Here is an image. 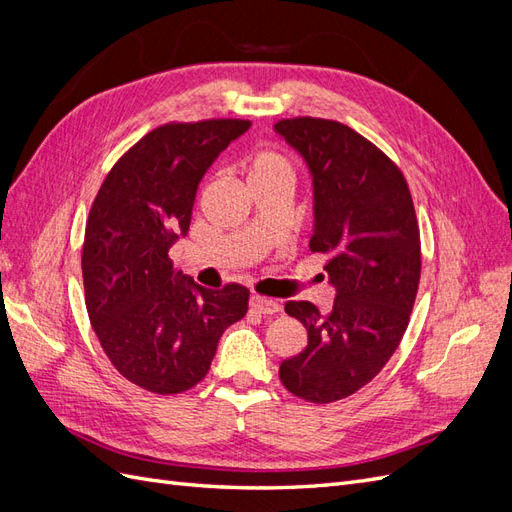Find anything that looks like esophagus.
<instances>
[{
    "label": "esophagus",
    "instance_id": "obj_1",
    "mask_svg": "<svg viewBox=\"0 0 512 512\" xmlns=\"http://www.w3.org/2000/svg\"><path fill=\"white\" fill-rule=\"evenodd\" d=\"M250 305L254 312L258 314H265V316H271V314H277L282 309V305L277 303L275 299H269V297H262V294H252L250 299Z\"/></svg>",
    "mask_w": 512,
    "mask_h": 512
}]
</instances>
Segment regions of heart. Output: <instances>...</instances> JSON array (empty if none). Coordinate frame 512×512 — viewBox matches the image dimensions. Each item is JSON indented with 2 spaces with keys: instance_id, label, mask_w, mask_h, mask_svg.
Wrapping results in <instances>:
<instances>
[{
  "instance_id": "1",
  "label": "heart",
  "mask_w": 512,
  "mask_h": 512,
  "mask_svg": "<svg viewBox=\"0 0 512 512\" xmlns=\"http://www.w3.org/2000/svg\"><path fill=\"white\" fill-rule=\"evenodd\" d=\"M294 170L290 160L284 153L275 149H260L252 153L247 160V181H262V179H290Z\"/></svg>"
}]
</instances>
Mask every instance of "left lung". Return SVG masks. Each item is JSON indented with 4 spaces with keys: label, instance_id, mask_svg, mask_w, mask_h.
<instances>
[{
    "label": "left lung",
    "instance_id": "left-lung-1",
    "mask_svg": "<svg viewBox=\"0 0 512 512\" xmlns=\"http://www.w3.org/2000/svg\"><path fill=\"white\" fill-rule=\"evenodd\" d=\"M275 130L312 170L309 250L327 256L337 290L329 314L286 303L307 346L282 361L280 380L292 395L331 404L374 380L404 337L421 280V232L404 173L365 136L320 117L280 119Z\"/></svg>",
    "mask_w": 512,
    "mask_h": 512
}]
</instances>
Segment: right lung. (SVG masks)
Listing matches in <instances>:
<instances>
[{
  "label": "right lung",
  "instance_id": "1",
  "mask_svg": "<svg viewBox=\"0 0 512 512\" xmlns=\"http://www.w3.org/2000/svg\"><path fill=\"white\" fill-rule=\"evenodd\" d=\"M250 126L164 123L123 153L91 203L81 254L87 314L108 361L149 393L196 386L222 333L247 312L245 286H198L173 271L168 250L190 230L207 168Z\"/></svg>",
  "mask_w": 512,
  "mask_h": 512
}]
</instances>
